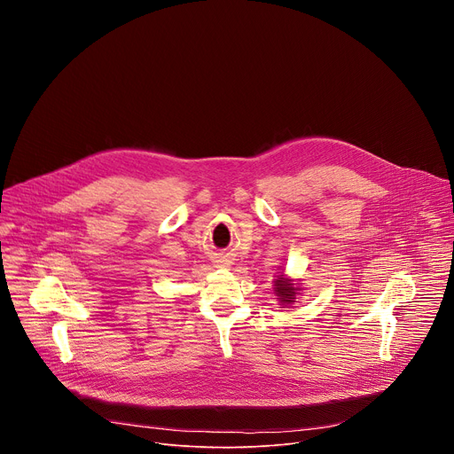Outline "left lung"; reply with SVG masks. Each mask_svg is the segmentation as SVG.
I'll use <instances>...</instances> for the list:
<instances>
[{
    "label": "left lung",
    "mask_w": 454,
    "mask_h": 454,
    "mask_svg": "<svg viewBox=\"0 0 454 454\" xmlns=\"http://www.w3.org/2000/svg\"><path fill=\"white\" fill-rule=\"evenodd\" d=\"M275 293L278 294L282 303H293L294 301V294L298 289H294V286L284 278V275H280V278L275 282Z\"/></svg>",
    "instance_id": "8db88e82"
}]
</instances>
